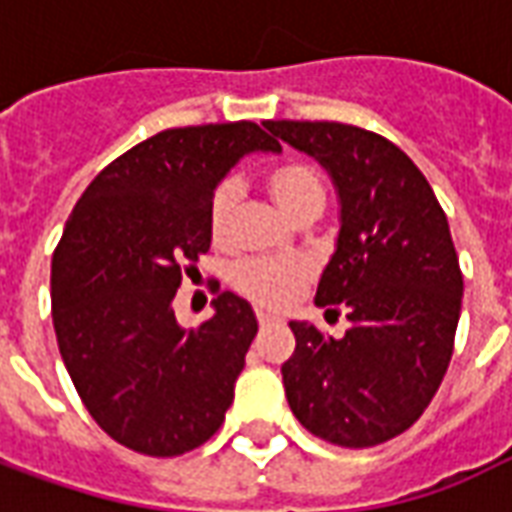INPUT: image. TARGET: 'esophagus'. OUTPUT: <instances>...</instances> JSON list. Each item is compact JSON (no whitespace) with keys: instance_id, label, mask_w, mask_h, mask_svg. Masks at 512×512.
Returning a JSON list of instances; mask_svg holds the SVG:
<instances>
[{"instance_id":"obj_1","label":"esophagus","mask_w":512,"mask_h":512,"mask_svg":"<svg viewBox=\"0 0 512 512\" xmlns=\"http://www.w3.org/2000/svg\"><path fill=\"white\" fill-rule=\"evenodd\" d=\"M277 321V318H274V315H268V312H257V323H260V326H268V323H274Z\"/></svg>"}]
</instances>
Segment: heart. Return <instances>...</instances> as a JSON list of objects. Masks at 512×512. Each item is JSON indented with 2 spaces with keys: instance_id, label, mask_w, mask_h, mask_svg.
Wrapping results in <instances>:
<instances>
[{
  "instance_id": "heart-1",
  "label": "heart",
  "mask_w": 512,
  "mask_h": 512,
  "mask_svg": "<svg viewBox=\"0 0 512 512\" xmlns=\"http://www.w3.org/2000/svg\"><path fill=\"white\" fill-rule=\"evenodd\" d=\"M266 186L282 213L290 216L293 222H299L310 213H321L326 205L323 178L318 175V169L301 158H290V161H282L274 169H268ZM238 197H241V183L235 178H224L213 189L211 202H208V227H211V238L216 244H224L230 235V222H233ZM307 279H310V266L304 260H293V257L288 260L255 257V260H244L233 271L235 288L260 307H285L299 296Z\"/></svg>"
}]
</instances>
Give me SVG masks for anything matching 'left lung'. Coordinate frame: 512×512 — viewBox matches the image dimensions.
I'll list each match as a JSON object with an SVG mask.
<instances>
[{
	"instance_id": "obj_1",
	"label": "left lung",
	"mask_w": 512,
	"mask_h": 512,
	"mask_svg": "<svg viewBox=\"0 0 512 512\" xmlns=\"http://www.w3.org/2000/svg\"><path fill=\"white\" fill-rule=\"evenodd\" d=\"M318 158L340 194V235L315 304L351 321L345 337L290 323L282 365L290 411L337 447H376L408 430L447 373L463 274L450 224L417 164L381 134L326 120H268Z\"/></svg>"
}]
</instances>
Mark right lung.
Returning <instances> with one entry per match:
<instances>
[{
    "label": "right lung",
    "instance_id": "add662e5",
    "mask_svg": "<svg viewBox=\"0 0 512 512\" xmlns=\"http://www.w3.org/2000/svg\"><path fill=\"white\" fill-rule=\"evenodd\" d=\"M279 153L249 120L167 128L84 189L51 257V318L90 417L123 447L172 458L222 428L257 334L252 307L224 290L213 318L183 329V274L211 249L208 202L235 161Z\"/></svg>",
    "mask_w": 512,
    "mask_h": 512
}]
</instances>
